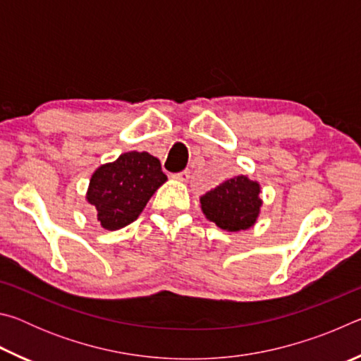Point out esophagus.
Returning <instances> with one entry per match:
<instances>
[{
  "instance_id": "34e87169",
  "label": "esophagus",
  "mask_w": 361,
  "mask_h": 361,
  "mask_svg": "<svg viewBox=\"0 0 361 361\" xmlns=\"http://www.w3.org/2000/svg\"><path fill=\"white\" fill-rule=\"evenodd\" d=\"M172 178L176 180V181H188L189 180V170H183V172H178V173H173Z\"/></svg>"
}]
</instances>
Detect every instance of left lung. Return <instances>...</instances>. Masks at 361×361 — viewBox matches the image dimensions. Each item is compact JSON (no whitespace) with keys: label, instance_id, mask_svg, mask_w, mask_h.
<instances>
[{"label":"left lung","instance_id":"obj_1","mask_svg":"<svg viewBox=\"0 0 361 361\" xmlns=\"http://www.w3.org/2000/svg\"><path fill=\"white\" fill-rule=\"evenodd\" d=\"M259 183L245 175L223 181L200 197L204 215L219 229L237 232L250 229L259 216L262 200Z\"/></svg>","mask_w":361,"mask_h":361}]
</instances>
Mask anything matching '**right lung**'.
I'll use <instances>...</instances> for the list:
<instances>
[{
    "instance_id": "obj_1",
    "label": "right lung",
    "mask_w": 361,
    "mask_h": 361,
    "mask_svg": "<svg viewBox=\"0 0 361 361\" xmlns=\"http://www.w3.org/2000/svg\"><path fill=\"white\" fill-rule=\"evenodd\" d=\"M166 181L157 157L130 151L95 170L85 199L95 207L103 229L118 231L135 221Z\"/></svg>"
}]
</instances>
